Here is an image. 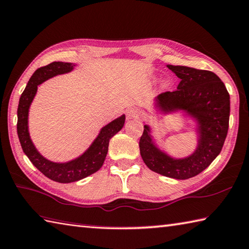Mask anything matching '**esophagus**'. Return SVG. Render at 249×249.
Segmentation results:
<instances>
[{"label":"esophagus","mask_w":249,"mask_h":249,"mask_svg":"<svg viewBox=\"0 0 249 249\" xmlns=\"http://www.w3.org/2000/svg\"><path fill=\"white\" fill-rule=\"evenodd\" d=\"M140 116H142V110L137 108V107H131V108L126 110V118L128 119L139 118Z\"/></svg>","instance_id":"34e87169"}]
</instances>
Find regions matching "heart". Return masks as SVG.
Returning <instances> with one entry per match:
<instances>
[{
    "mask_svg": "<svg viewBox=\"0 0 249 249\" xmlns=\"http://www.w3.org/2000/svg\"><path fill=\"white\" fill-rule=\"evenodd\" d=\"M165 86H168V82H166V83H165Z\"/></svg>",
    "mask_w": 249,
    "mask_h": 249,
    "instance_id": "1",
    "label": "heart"
}]
</instances>
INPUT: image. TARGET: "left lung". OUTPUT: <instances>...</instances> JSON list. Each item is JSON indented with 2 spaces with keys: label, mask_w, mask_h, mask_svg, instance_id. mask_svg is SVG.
I'll return each mask as SVG.
<instances>
[{
  "label": "left lung",
  "mask_w": 249,
  "mask_h": 249,
  "mask_svg": "<svg viewBox=\"0 0 249 249\" xmlns=\"http://www.w3.org/2000/svg\"><path fill=\"white\" fill-rule=\"evenodd\" d=\"M168 68L181 81L176 91L158 95V105L163 110L184 109L198 120V147L185 159L170 158L154 146L149 128L144 125L140 153L152 171L185 180L205 170L221 152L229 130L230 95L221 79L213 71L172 65H168Z\"/></svg>",
  "instance_id": "8db88e82"
}]
</instances>
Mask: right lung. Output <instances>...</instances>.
I'll list each match as a JSON object with an SVG mask.
<instances>
[{"label":"right lung","mask_w":249,"mask_h":249,"mask_svg":"<svg viewBox=\"0 0 249 249\" xmlns=\"http://www.w3.org/2000/svg\"><path fill=\"white\" fill-rule=\"evenodd\" d=\"M74 65L70 63L53 62L46 66L37 68L28 82L25 91L19 98L17 109V133L21 148L35 167L49 179L59 183H70L87 178L96 172L104 163L108 152L109 140L123 129L125 116L123 115L101 130L96 140L81 157L66 163L52 162L42 157L32 144L28 132V111L36 93L37 86L56 74L68 72Z\"/></svg>","instance_id":"right-lung-1"}]
</instances>
